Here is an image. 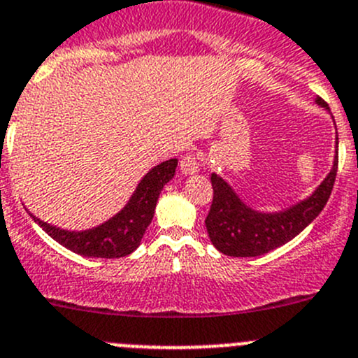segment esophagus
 Masks as SVG:
<instances>
[{
    "label": "esophagus",
    "mask_w": 358,
    "mask_h": 358,
    "mask_svg": "<svg viewBox=\"0 0 358 358\" xmlns=\"http://www.w3.org/2000/svg\"><path fill=\"white\" fill-rule=\"evenodd\" d=\"M180 169L183 175H194L199 171V157L198 153H187L180 160Z\"/></svg>",
    "instance_id": "1"
}]
</instances>
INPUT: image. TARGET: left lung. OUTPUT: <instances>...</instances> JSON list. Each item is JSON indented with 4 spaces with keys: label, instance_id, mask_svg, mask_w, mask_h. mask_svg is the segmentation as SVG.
Instances as JSON below:
<instances>
[{
    "label": "left lung",
    "instance_id": "left-lung-1",
    "mask_svg": "<svg viewBox=\"0 0 358 358\" xmlns=\"http://www.w3.org/2000/svg\"><path fill=\"white\" fill-rule=\"evenodd\" d=\"M316 103L329 109L325 100L320 96L316 99ZM337 162L339 160L336 155L329 176L313 192V196L282 212L273 213H263L247 206L235 194V190L213 173L210 176L213 199L205 224L215 249L233 258H252L266 255L295 238L325 208L336 182Z\"/></svg>",
    "mask_w": 358,
    "mask_h": 358
}]
</instances>
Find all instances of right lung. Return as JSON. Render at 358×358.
Returning a JSON list of instances; mask_svg holds the SVG:
<instances>
[{"mask_svg": "<svg viewBox=\"0 0 358 358\" xmlns=\"http://www.w3.org/2000/svg\"><path fill=\"white\" fill-rule=\"evenodd\" d=\"M176 166H178L176 159H169L155 166L139 182L138 189L134 190L125 208L111 217L108 222L93 229L66 231L36 219L35 215L31 217L51 238L76 255L86 258H123L134 252L141 243L143 235L155 213L160 190L175 176Z\"/></svg>", "mask_w": 358, "mask_h": 358, "instance_id": "obj_1", "label": "right lung"}]
</instances>
